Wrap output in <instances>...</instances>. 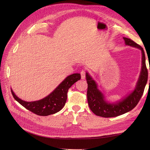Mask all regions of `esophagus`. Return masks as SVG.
Wrapping results in <instances>:
<instances>
[{
	"label": "esophagus",
	"instance_id": "1",
	"mask_svg": "<svg viewBox=\"0 0 150 150\" xmlns=\"http://www.w3.org/2000/svg\"><path fill=\"white\" fill-rule=\"evenodd\" d=\"M81 79H85L86 78V72L84 70H82L81 72Z\"/></svg>",
	"mask_w": 150,
	"mask_h": 150
}]
</instances>
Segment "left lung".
<instances>
[{"mask_svg": "<svg viewBox=\"0 0 150 150\" xmlns=\"http://www.w3.org/2000/svg\"><path fill=\"white\" fill-rule=\"evenodd\" d=\"M123 39L125 40L126 45L137 47L142 51V66L139 79L135 89L132 93L126 97L122 98L120 101L110 103L105 100L103 94L98 89L96 82L88 72H86V78L88 83L87 98L89 106L91 110L95 115L99 116L104 117H116L132 110L139 101L147 83L148 73L143 49L129 38H123Z\"/></svg>", "mask_w": 150, "mask_h": 150, "instance_id": "1", "label": "left lung"}]
</instances>
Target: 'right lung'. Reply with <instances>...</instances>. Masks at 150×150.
<instances>
[{"mask_svg":"<svg viewBox=\"0 0 150 150\" xmlns=\"http://www.w3.org/2000/svg\"><path fill=\"white\" fill-rule=\"evenodd\" d=\"M79 79H81L80 74L75 73L69 75L47 96L36 101H23L18 98L12 89L11 92L16 100L27 110L39 116H48L62 110L67 100L68 89Z\"/></svg>","mask_w":150,"mask_h":150,"instance_id":"obj_1","label":"right lung"}]
</instances>
